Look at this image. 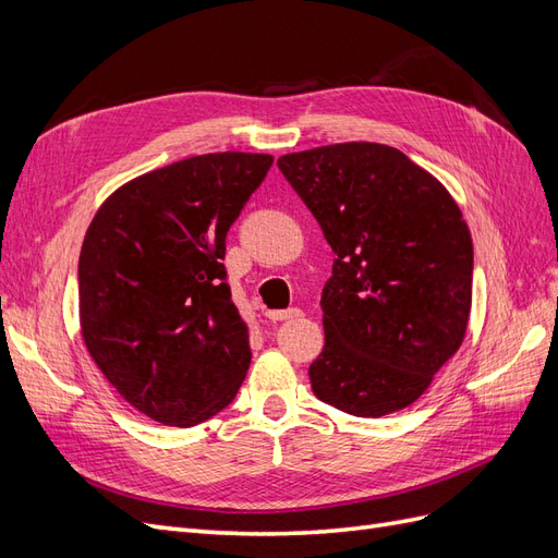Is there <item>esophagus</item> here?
Wrapping results in <instances>:
<instances>
[{
	"instance_id": "esophagus-1",
	"label": "esophagus",
	"mask_w": 558,
	"mask_h": 558,
	"mask_svg": "<svg viewBox=\"0 0 558 558\" xmlns=\"http://www.w3.org/2000/svg\"><path fill=\"white\" fill-rule=\"evenodd\" d=\"M298 316H302V312L298 307L283 310V312H267L269 320H291V318H298Z\"/></svg>"
}]
</instances>
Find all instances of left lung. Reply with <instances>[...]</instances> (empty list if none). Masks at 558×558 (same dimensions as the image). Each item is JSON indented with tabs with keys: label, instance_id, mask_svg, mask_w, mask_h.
Segmentation results:
<instances>
[{
	"label": "left lung",
	"instance_id": "left-lung-1",
	"mask_svg": "<svg viewBox=\"0 0 558 558\" xmlns=\"http://www.w3.org/2000/svg\"><path fill=\"white\" fill-rule=\"evenodd\" d=\"M277 165L335 253L314 396L353 416L410 408L468 330L472 238L459 205L386 144L316 146Z\"/></svg>",
	"mask_w": 558,
	"mask_h": 558
}]
</instances>
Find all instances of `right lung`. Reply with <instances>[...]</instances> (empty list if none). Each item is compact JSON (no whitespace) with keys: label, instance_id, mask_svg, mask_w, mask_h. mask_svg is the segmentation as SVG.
Returning a JSON list of instances; mask_svg holds the SVG:
<instances>
[{"label":"right lung","instance_id":"add662e5","mask_svg":"<svg viewBox=\"0 0 558 558\" xmlns=\"http://www.w3.org/2000/svg\"><path fill=\"white\" fill-rule=\"evenodd\" d=\"M275 158L205 154L134 177L88 226L78 324L90 359L125 402L189 428L238 396L248 326L226 283V234Z\"/></svg>","mask_w":558,"mask_h":558}]
</instances>
